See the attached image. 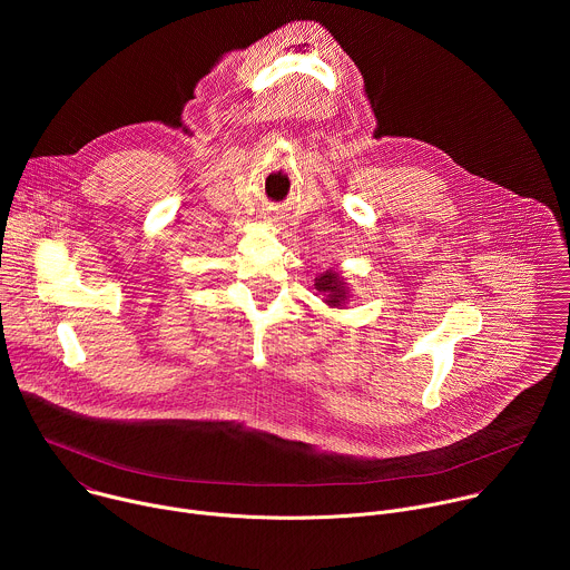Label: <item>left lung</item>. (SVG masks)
Listing matches in <instances>:
<instances>
[{
  "label": "left lung",
  "instance_id": "obj_1",
  "mask_svg": "<svg viewBox=\"0 0 570 570\" xmlns=\"http://www.w3.org/2000/svg\"><path fill=\"white\" fill-rule=\"evenodd\" d=\"M315 288L320 293L327 295V304L332 306H341L345 299H347V291H345V282L341 279L338 273L334 271H327L315 277Z\"/></svg>",
  "mask_w": 570,
  "mask_h": 570
}]
</instances>
